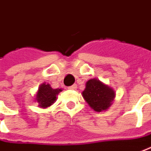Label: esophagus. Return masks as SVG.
Here are the masks:
<instances>
[{"instance_id":"esophagus-1","label":"esophagus","mask_w":151,"mask_h":151,"mask_svg":"<svg viewBox=\"0 0 151 151\" xmlns=\"http://www.w3.org/2000/svg\"><path fill=\"white\" fill-rule=\"evenodd\" d=\"M69 89H72V90H74L77 88V85L76 84H73V85H72V86H69L68 87Z\"/></svg>"}]
</instances>
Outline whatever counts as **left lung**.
<instances>
[{"mask_svg": "<svg viewBox=\"0 0 151 151\" xmlns=\"http://www.w3.org/2000/svg\"><path fill=\"white\" fill-rule=\"evenodd\" d=\"M82 95L91 108L100 112L107 110L111 106L116 94L108 85L96 78H92L86 83Z\"/></svg>", "mask_w": 151, "mask_h": 151, "instance_id": "8db88e82", "label": "left lung"}]
</instances>
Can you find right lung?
I'll use <instances>...</instances> for the list:
<instances>
[{"label":"right lung","mask_w":151,"mask_h":151,"mask_svg":"<svg viewBox=\"0 0 151 151\" xmlns=\"http://www.w3.org/2000/svg\"><path fill=\"white\" fill-rule=\"evenodd\" d=\"M61 91L62 88H52L49 83H44L39 87L35 101L38 102L40 107L46 108L56 101V95Z\"/></svg>","instance_id":"add662e5"}]
</instances>
